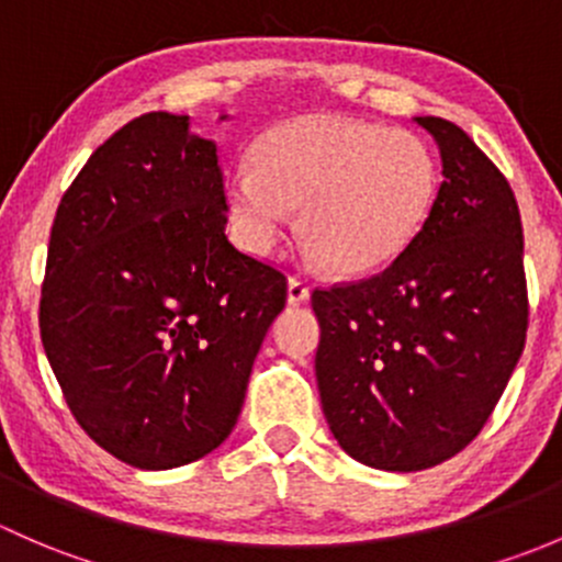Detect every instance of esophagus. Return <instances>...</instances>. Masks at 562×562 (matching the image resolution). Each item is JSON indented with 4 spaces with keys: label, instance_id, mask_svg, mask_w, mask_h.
I'll list each match as a JSON object with an SVG mask.
<instances>
[{
    "label": "esophagus",
    "instance_id": "esophagus-1",
    "mask_svg": "<svg viewBox=\"0 0 562 562\" xmlns=\"http://www.w3.org/2000/svg\"><path fill=\"white\" fill-rule=\"evenodd\" d=\"M308 297H311V289H308V283L305 281H300V279H289V283H286V300H289V305H303V303H308Z\"/></svg>",
    "mask_w": 562,
    "mask_h": 562
}]
</instances>
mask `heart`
<instances>
[{"instance_id": "obj_1", "label": "heart", "mask_w": 562, "mask_h": 562, "mask_svg": "<svg viewBox=\"0 0 562 562\" xmlns=\"http://www.w3.org/2000/svg\"><path fill=\"white\" fill-rule=\"evenodd\" d=\"M438 170L419 135L346 115H300L254 146L227 176L235 233L251 254L273 251L297 207L311 259L338 276L395 262L425 227Z\"/></svg>"}]
</instances>
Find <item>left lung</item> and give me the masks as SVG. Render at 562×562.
Segmentation results:
<instances>
[{"label":"left lung","instance_id":"obj_1","mask_svg":"<svg viewBox=\"0 0 562 562\" xmlns=\"http://www.w3.org/2000/svg\"><path fill=\"white\" fill-rule=\"evenodd\" d=\"M414 121L443 167L425 227L373 279L311 294L324 419L346 454L397 473L438 465L479 436L528 333L512 187L452 121Z\"/></svg>","mask_w":562,"mask_h":562}]
</instances>
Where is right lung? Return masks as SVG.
<instances>
[{
    "label": "right lung",
    "instance_id": "1",
    "mask_svg": "<svg viewBox=\"0 0 562 562\" xmlns=\"http://www.w3.org/2000/svg\"><path fill=\"white\" fill-rule=\"evenodd\" d=\"M216 143L146 113L108 137L50 229L40 335L91 441L143 471L233 432L286 279L224 233Z\"/></svg>",
    "mask_w": 562,
    "mask_h": 562
}]
</instances>
